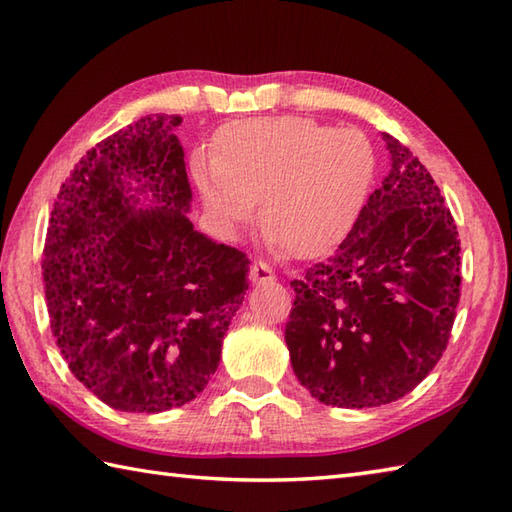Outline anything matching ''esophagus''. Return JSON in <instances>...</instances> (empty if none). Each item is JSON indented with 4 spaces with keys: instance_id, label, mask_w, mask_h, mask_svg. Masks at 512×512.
<instances>
[{
    "instance_id": "34e87169",
    "label": "esophagus",
    "mask_w": 512,
    "mask_h": 512,
    "mask_svg": "<svg viewBox=\"0 0 512 512\" xmlns=\"http://www.w3.org/2000/svg\"><path fill=\"white\" fill-rule=\"evenodd\" d=\"M275 279V270L266 264L264 259H259L253 266H250V281L253 284H264V281H273Z\"/></svg>"
}]
</instances>
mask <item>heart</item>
<instances>
[{"mask_svg": "<svg viewBox=\"0 0 512 512\" xmlns=\"http://www.w3.org/2000/svg\"><path fill=\"white\" fill-rule=\"evenodd\" d=\"M215 151L191 156L206 211L233 235L255 217L270 242L314 257L352 231L374 180V149L358 129L310 118H246L220 129Z\"/></svg>", "mask_w": 512, "mask_h": 512, "instance_id": "1", "label": "heart"}]
</instances>
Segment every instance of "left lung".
Wrapping results in <instances>:
<instances>
[{"label":"left lung","instance_id":"1","mask_svg":"<svg viewBox=\"0 0 512 512\" xmlns=\"http://www.w3.org/2000/svg\"><path fill=\"white\" fill-rule=\"evenodd\" d=\"M391 171L343 244L292 281L286 343L323 405H387L447 350L460 301V237L427 167L383 134Z\"/></svg>","mask_w":512,"mask_h":512}]
</instances>
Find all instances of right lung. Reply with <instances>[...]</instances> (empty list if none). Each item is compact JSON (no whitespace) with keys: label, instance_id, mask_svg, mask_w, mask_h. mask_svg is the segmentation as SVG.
<instances>
[{"label":"right lung","instance_id":"right-lung-1","mask_svg":"<svg viewBox=\"0 0 512 512\" xmlns=\"http://www.w3.org/2000/svg\"><path fill=\"white\" fill-rule=\"evenodd\" d=\"M180 123L149 114L94 145L61 184L43 248L61 356L121 411L158 413L198 396L248 290L246 253L211 242L187 217ZM127 179L157 206L136 210Z\"/></svg>","mask_w":512,"mask_h":512}]
</instances>
